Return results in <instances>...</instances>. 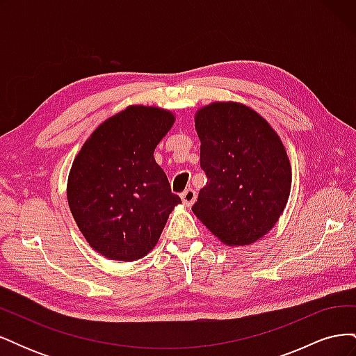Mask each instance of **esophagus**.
Returning a JSON list of instances; mask_svg holds the SVG:
<instances>
[{"mask_svg": "<svg viewBox=\"0 0 356 356\" xmlns=\"http://www.w3.org/2000/svg\"><path fill=\"white\" fill-rule=\"evenodd\" d=\"M181 200H182V203L186 204V207H191L193 202L196 200V191L193 188L184 190V191H182V195H181Z\"/></svg>", "mask_w": 356, "mask_h": 356, "instance_id": "esophagus-1", "label": "esophagus"}]
</instances>
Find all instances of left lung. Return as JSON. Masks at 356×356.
<instances>
[{
	"mask_svg": "<svg viewBox=\"0 0 356 356\" xmlns=\"http://www.w3.org/2000/svg\"><path fill=\"white\" fill-rule=\"evenodd\" d=\"M195 124L208 182L191 209L222 243L251 245L273 229L289 197L291 165L281 138L238 102L203 106Z\"/></svg>",
	"mask_w": 356,
	"mask_h": 356,
	"instance_id": "1",
	"label": "left lung"
}]
</instances>
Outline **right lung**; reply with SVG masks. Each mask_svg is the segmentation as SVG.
Returning <instances> with one entry per match:
<instances>
[{
	"mask_svg": "<svg viewBox=\"0 0 356 356\" xmlns=\"http://www.w3.org/2000/svg\"><path fill=\"white\" fill-rule=\"evenodd\" d=\"M174 122L163 108L131 105L96 127L72 161L71 213L89 245L110 260L145 257L181 203L154 160Z\"/></svg>",
	"mask_w": 356,
	"mask_h": 356,
	"instance_id": "right-lung-1",
	"label": "right lung"
}]
</instances>
